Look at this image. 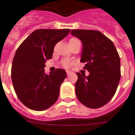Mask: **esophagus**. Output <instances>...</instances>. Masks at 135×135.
Returning a JSON list of instances; mask_svg holds the SVG:
<instances>
[{"label":"esophagus","instance_id":"1","mask_svg":"<svg viewBox=\"0 0 135 135\" xmlns=\"http://www.w3.org/2000/svg\"><path fill=\"white\" fill-rule=\"evenodd\" d=\"M66 73H67V75H68V76H69V75H70V74H71V71H68V70H67V71H66Z\"/></svg>","mask_w":135,"mask_h":135}]
</instances>
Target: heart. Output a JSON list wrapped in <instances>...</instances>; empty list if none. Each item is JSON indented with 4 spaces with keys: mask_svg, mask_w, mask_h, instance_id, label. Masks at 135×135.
Returning a JSON list of instances; mask_svg holds the SVG:
<instances>
[{
    "mask_svg": "<svg viewBox=\"0 0 135 135\" xmlns=\"http://www.w3.org/2000/svg\"><path fill=\"white\" fill-rule=\"evenodd\" d=\"M71 39H76V38H71ZM64 65L65 67H66V68H68V67H69V65H70V62H69V61H64Z\"/></svg>",
    "mask_w": 135,
    "mask_h": 135,
    "instance_id": "1",
    "label": "heart"
}]
</instances>
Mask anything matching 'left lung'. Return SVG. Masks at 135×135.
<instances>
[{"label":"left lung","instance_id":"8db88e82","mask_svg":"<svg viewBox=\"0 0 135 135\" xmlns=\"http://www.w3.org/2000/svg\"><path fill=\"white\" fill-rule=\"evenodd\" d=\"M71 34L82 42L80 61L89 71L88 76L76 73V97L88 108H101L112 99L120 82L118 53L113 42L99 31L72 30Z\"/></svg>","mask_w":135,"mask_h":135}]
</instances>
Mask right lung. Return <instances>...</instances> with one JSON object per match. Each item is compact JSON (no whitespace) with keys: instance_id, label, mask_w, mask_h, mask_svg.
Returning <instances> with one entry per match:
<instances>
[{"instance_id":"obj_1","label":"right lung","mask_w":135,"mask_h":135,"mask_svg":"<svg viewBox=\"0 0 135 135\" xmlns=\"http://www.w3.org/2000/svg\"><path fill=\"white\" fill-rule=\"evenodd\" d=\"M70 32V29L36 30L17 50L12 63V82L19 99L30 109L45 110L59 97L66 72L57 69L47 74L44 68L46 61L52 58L55 45Z\"/></svg>"}]
</instances>
